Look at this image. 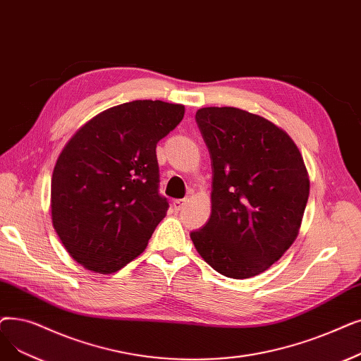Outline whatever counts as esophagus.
<instances>
[{
	"mask_svg": "<svg viewBox=\"0 0 361 361\" xmlns=\"http://www.w3.org/2000/svg\"><path fill=\"white\" fill-rule=\"evenodd\" d=\"M185 203H187V199H177V200H174V209L176 211L183 209L185 207Z\"/></svg>",
	"mask_w": 361,
	"mask_h": 361,
	"instance_id": "esophagus-1",
	"label": "esophagus"
}]
</instances>
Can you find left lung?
Here are the masks:
<instances>
[{
	"label": "left lung",
	"mask_w": 361,
	"mask_h": 361,
	"mask_svg": "<svg viewBox=\"0 0 361 361\" xmlns=\"http://www.w3.org/2000/svg\"><path fill=\"white\" fill-rule=\"evenodd\" d=\"M196 123L211 154V216L190 238L211 267L249 279L279 261L300 231L308 172L293 140L238 107H202Z\"/></svg>",
	"instance_id": "8db88e82"
}]
</instances>
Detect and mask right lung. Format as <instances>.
<instances>
[{"instance_id": "add662e5", "label": "right lung", "mask_w": 361, "mask_h": 361, "mask_svg": "<svg viewBox=\"0 0 361 361\" xmlns=\"http://www.w3.org/2000/svg\"><path fill=\"white\" fill-rule=\"evenodd\" d=\"M183 116V104L123 103L82 125L61 150L51 177V219L85 269L111 274L146 249L169 208L159 195L156 145Z\"/></svg>"}]
</instances>
